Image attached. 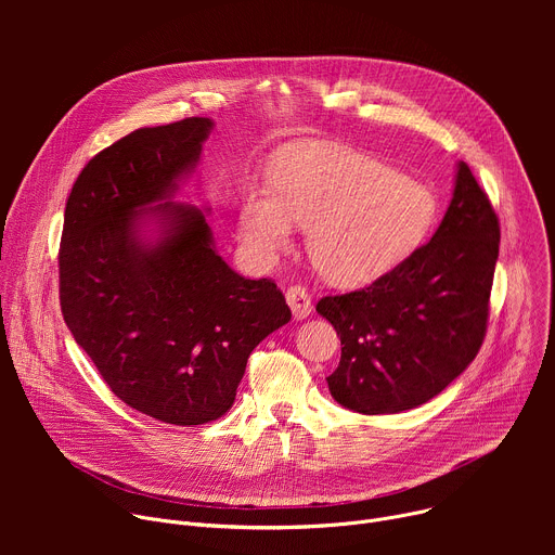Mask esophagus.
I'll return each mask as SVG.
<instances>
[{"instance_id": "1", "label": "esophagus", "mask_w": 555, "mask_h": 555, "mask_svg": "<svg viewBox=\"0 0 555 555\" xmlns=\"http://www.w3.org/2000/svg\"><path fill=\"white\" fill-rule=\"evenodd\" d=\"M285 298H287V305H289V309H292L296 321L307 319V315H309L311 309H313L307 289L300 287V285H292V287L285 292Z\"/></svg>"}]
</instances>
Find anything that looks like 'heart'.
Wrapping results in <instances>:
<instances>
[{
    "label": "heart",
    "mask_w": 555,
    "mask_h": 555,
    "mask_svg": "<svg viewBox=\"0 0 555 555\" xmlns=\"http://www.w3.org/2000/svg\"><path fill=\"white\" fill-rule=\"evenodd\" d=\"M439 219L435 191L371 155L298 142L274 163L272 182H248L236 206V234L270 263L309 230V257L330 283L366 285L411 259Z\"/></svg>",
    "instance_id": "b5f03b06"
}]
</instances>
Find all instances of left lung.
<instances>
[{"label":"left lung","instance_id":"obj_1","mask_svg":"<svg viewBox=\"0 0 555 555\" xmlns=\"http://www.w3.org/2000/svg\"><path fill=\"white\" fill-rule=\"evenodd\" d=\"M499 217L465 163L450 206L411 259L364 289L315 305L340 336L332 398L362 415L417 409L477 358L499 259Z\"/></svg>","mask_w":555,"mask_h":555}]
</instances>
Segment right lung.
Masks as SVG:
<instances>
[{
    "label": "right lung",
    "instance_id": "obj_1",
    "mask_svg": "<svg viewBox=\"0 0 555 555\" xmlns=\"http://www.w3.org/2000/svg\"><path fill=\"white\" fill-rule=\"evenodd\" d=\"M212 127H144L94 155L67 197L59 250L74 340L116 398L176 426L221 417L253 349L292 319L274 281L217 255L208 208L173 202Z\"/></svg>",
    "mask_w": 555,
    "mask_h": 555
}]
</instances>
